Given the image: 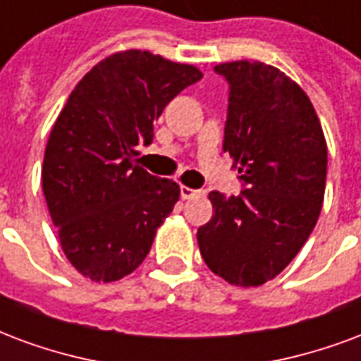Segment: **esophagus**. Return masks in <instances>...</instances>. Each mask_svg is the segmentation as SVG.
Listing matches in <instances>:
<instances>
[{"instance_id": "obj_1", "label": "esophagus", "mask_w": 361, "mask_h": 361, "mask_svg": "<svg viewBox=\"0 0 361 361\" xmlns=\"http://www.w3.org/2000/svg\"><path fill=\"white\" fill-rule=\"evenodd\" d=\"M180 195H181V199H183V201H189V199L201 197V195H204V193H202L201 189H191V188H188V185H181Z\"/></svg>"}]
</instances>
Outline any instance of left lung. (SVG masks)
Returning <instances> with one entry per match:
<instances>
[{"label": "left lung", "mask_w": 361, "mask_h": 361, "mask_svg": "<svg viewBox=\"0 0 361 361\" xmlns=\"http://www.w3.org/2000/svg\"><path fill=\"white\" fill-rule=\"evenodd\" d=\"M228 80L224 151L245 189L212 191L214 214L197 231L204 262L237 287L279 276L308 241L322 212L327 143L302 87L276 66L233 61L214 66Z\"/></svg>", "instance_id": "8db88e82"}]
</instances>
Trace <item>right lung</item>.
Returning a JSON list of instances; mask_svg holds the SVG:
<instances>
[{"label": "right lung", "instance_id": "add662e5", "mask_svg": "<svg viewBox=\"0 0 361 361\" xmlns=\"http://www.w3.org/2000/svg\"><path fill=\"white\" fill-rule=\"evenodd\" d=\"M202 78L193 65L140 49L114 53L80 80L45 147L42 188L68 262L92 281H118L151 250L180 185L135 160L153 122Z\"/></svg>", "mask_w": 361, "mask_h": 361}]
</instances>
